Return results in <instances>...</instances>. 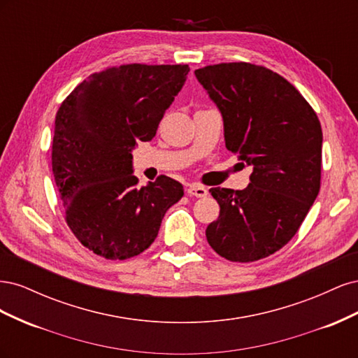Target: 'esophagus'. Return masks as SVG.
Segmentation results:
<instances>
[{"instance_id":"esophagus-1","label":"esophagus","mask_w":358,"mask_h":358,"mask_svg":"<svg viewBox=\"0 0 358 358\" xmlns=\"http://www.w3.org/2000/svg\"><path fill=\"white\" fill-rule=\"evenodd\" d=\"M187 194H188V196H191V197L201 199V197L208 196V189H206L204 187H200V185H196V183H194V185H189L187 188Z\"/></svg>"}]
</instances>
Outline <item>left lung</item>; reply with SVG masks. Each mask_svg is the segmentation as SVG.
Returning <instances> with one entry per match:
<instances>
[{
  "mask_svg": "<svg viewBox=\"0 0 358 358\" xmlns=\"http://www.w3.org/2000/svg\"><path fill=\"white\" fill-rule=\"evenodd\" d=\"M194 73L222 115L227 149L252 167L245 189H209L221 210L206 237L230 262H257L294 237L318 196L320 119L294 86L263 66L222 62Z\"/></svg>",
  "mask_w": 358,
  "mask_h": 358,
  "instance_id": "8db88e82",
  "label": "left lung"
}]
</instances>
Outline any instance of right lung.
Segmentation results:
<instances>
[{
	"mask_svg": "<svg viewBox=\"0 0 358 358\" xmlns=\"http://www.w3.org/2000/svg\"><path fill=\"white\" fill-rule=\"evenodd\" d=\"M189 67L124 64L91 74L55 117L52 171L66 221L78 241L107 259L142 254L166 212L183 196L161 175L137 188L131 150L157 134Z\"/></svg>",
	"mask_w": 358,
	"mask_h": 358,
	"instance_id": "add662e5",
	"label": "right lung"
}]
</instances>
